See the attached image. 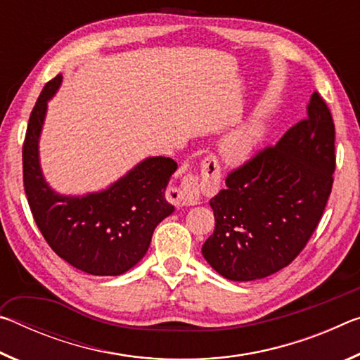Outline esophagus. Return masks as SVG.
Masks as SVG:
<instances>
[{"mask_svg":"<svg viewBox=\"0 0 360 360\" xmlns=\"http://www.w3.org/2000/svg\"><path fill=\"white\" fill-rule=\"evenodd\" d=\"M202 172L208 176L210 186L216 187L221 181V167L216 160V157L208 155L202 162ZM174 198L181 206H192L197 205L200 200V184L198 179L193 174H186L181 179L178 186H174Z\"/></svg>","mask_w":360,"mask_h":360,"instance_id":"esophagus-1","label":"esophagus"}]
</instances>
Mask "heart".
Instances as JSON below:
<instances>
[{
	"instance_id": "1",
	"label": "heart",
	"mask_w": 360,
	"mask_h": 360,
	"mask_svg": "<svg viewBox=\"0 0 360 360\" xmlns=\"http://www.w3.org/2000/svg\"><path fill=\"white\" fill-rule=\"evenodd\" d=\"M264 136V127L260 124H246L231 133L222 144L225 158L231 163L245 162L254 154Z\"/></svg>"
}]
</instances>
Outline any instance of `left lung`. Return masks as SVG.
<instances>
[{
	"label": "left lung",
	"instance_id": "1",
	"mask_svg": "<svg viewBox=\"0 0 360 360\" xmlns=\"http://www.w3.org/2000/svg\"><path fill=\"white\" fill-rule=\"evenodd\" d=\"M335 124L314 92L308 115L243 165L211 198L216 229L203 257L224 278L254 281L288 266L324 214L335 172Z\"/></svg>",
	"mask_w": 360,
	"mask_h": 360
}]
</instances>
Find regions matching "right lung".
<instances>
[{"label":"right lung","instance_id":"right-lung-1","mask_svg":"<svg viewBox=\"0 0 360 360\" xmlns=\"http://www.w3.org/2000/svg\"><path fill=\"white\" fill-rule=\"evenodd\" d=\"M62 75L49 81L30 114L22 149L23 187L30 210L47 245L77 270L96 276H119L144 257L152 233L174 208L165 188L178 163L150 157L98 193L63 197L46 184L38 158V139L47 100Z\"/></svg>","mask_w":360,"mask_h":360}]
</instances>
